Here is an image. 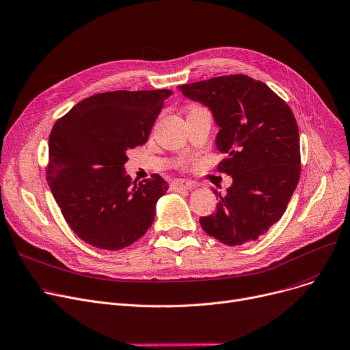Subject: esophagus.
I'll use <instances>...</instances> for the list:
<instances>
[{"label":"esophagus","instance_id":"1","mask_svg":"<svg viewBox=\"0 0 350 350\" xmlns=\"http://www.w3.org/2000/svg\"><path fill=\"white\" fill-rule=\"evenodd\" d=\"M195 187V183L191 180H185V179H176L171 183V189L172 191H189Z\"/></svg>","mask_w":350,"mask_h":350}]
</instances>
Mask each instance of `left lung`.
<instances>
[{
    "label": "left lung",
    "instance_id": "left-lung-1",
    "mask_svg": "<svg viewBox=\"0 0 350 350\" xmlns=\"http://www.w3.org/2000/svg\"><path fill=\"white\" fill-rule=\"evenodd\" d=\"M178 89L212 111L220 129L216 147L226 154L217 170L233 178L226 196L219 193L216 212L199 219L202 229L228 245L257 240L281 219L301 175L299 133L290 106L245 75Z\"/></svg>",
    "mask_w": 350,
    "mask_h": 350
}]
</instances>
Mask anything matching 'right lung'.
Returning <instances> with one entry per match:
<instances>
[{
    "label": "right lung",
    "instance_id": "1",
    "mask_svg": "<svg viewBox=\"0 0 350 350\" xmlns=\"http://www.w3.org/2000/svg\"><path fill=\"white\" fill-rule=\"evenodd\" d=\"M171 90H117L79 101L49 135L46 180L70 229L103 250L141 239L168 183L126 174L127 151L146 144Z\"/></svg>",
    "mask_w": 350,
    "mask_h": 350
}]
</instances>
